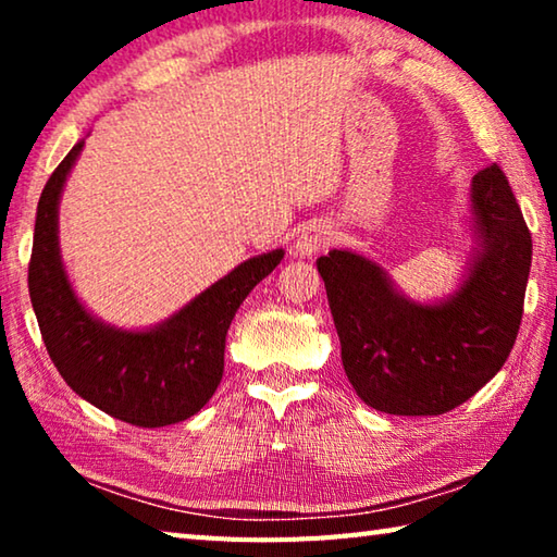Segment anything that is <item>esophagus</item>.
<instances>
[{
  "mask_svg": "<svg viewBox=\"0 0 557 557\" xmlns=\"http://www.w3.org/2000/svg\"><path fill=\"white\" fill-rule=\"evenodd\" d=\"M329 243H332V228L312 223L307 225V228H301L295 245H292V250H295L297 258H312L319 250L326 248Z\"/></svg>",
  "mask_w": 557,
  "mask_h": 557,
  "instance_id": "1",
  "label": "esophagus"
}]
</instances>
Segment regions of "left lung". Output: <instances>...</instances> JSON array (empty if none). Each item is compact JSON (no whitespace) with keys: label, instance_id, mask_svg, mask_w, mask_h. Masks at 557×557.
<instances>
[{"label":"left lung","instance_id":"8db88e82","mask_svg":"<svg viewBox=\"0 0 557 557\" xmlns=\"http://www.w3.org/2000/svg\"><path fill=\"white\" fill-rule=\"evenodd\" d=\"M471 248L457 285L412 299L363 252L334 248L317 260L358 398L388 414L455 410L502 371L523 314L531 233L496 164L467 194Z\"/></svg>","mask_w":557,"mask_h":557}]
</instances>
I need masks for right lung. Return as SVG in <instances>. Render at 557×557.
I'll return each mask as SVG.
<instances>
[{
  "instance_id": "1",
  "label": "right lung",
  "mask_w": 557,
  "mask_h": 557,
  "mask_svg": "<svg viewBox=\"0 0 557 557\" xmlns=\"http://www.w3.org/2000/svg\"><path fill=\"white\" fill-rule=\"evenodd\" d=\"M83 147L86 139L55 166L36 206L29 295L46 351L63 381L98 410L137 428L174 425L199 412L219 388L233 317L285 250L243 260L162 322L108 324L75 292L59 240L61 196Z\"/></svg>"
}]
</instances>
